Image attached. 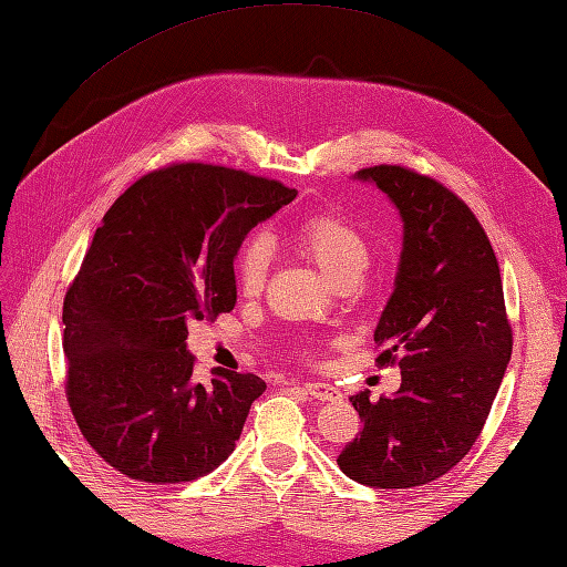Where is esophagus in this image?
<instances>
[{"label": "esophagus", "mask_w": 567, "mask_h": 567, "mask_svg": "<svg viewBox=\"0 0 567 567\" xmlns=\"http://www.w3.org/2000/svg\"><path fill=\"white\" fill-rule=\"evenodd\" d=\"M303 388V393L307 395H311V398H316V400H321V402H328V400H336L340 393L332 385H328V383H303L301 385Z\"/></svg>", "instance_id": "34e87169"}]
</instances>
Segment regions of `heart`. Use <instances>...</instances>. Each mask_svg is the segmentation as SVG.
Here are the masks:
<instances>
[{"mask_svg":"<svg viewBox=\"0 0 567 567\" xmlns=\"http://www.w3.org/2000/svg\"><path fill=\"white\" fill-rule=\"evenodd\" d=\"M292 246L321 270L330 285L359 280L369 268L371 251L367 239L350 225L332 215H316L297 225ZM270 266V246L266 237H251L241 244L235 258V282L244 297H256L266 285Z\"/></svg>","mask_w":567,"mask_h":567,"instance_id":"b5f03b06","label":"heart"}]
</instances>
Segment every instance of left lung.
I'll list each match as a JSON object with an SVG mask.
<instances>
[{"mask_svg": "<svg viewBox=\"0 0 567 567\" xmlns=\"http://www.w3.org/2000/svg\"><path fill=\"white\" fill-rule=\"evenodd\" d=\"M402 217V254L373 340L379 367L398 364L395 395L350 398L364 429L340 470L371 488H412L450 472L482 433L513 354L496 254L467 203L400 165L354 174Z\"/></svg>", "mask_w": 567, "mask_h": 567, "instance_id": "left-lung-1", "label": "left lung"}]
</instances>
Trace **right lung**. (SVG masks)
Wrapping results in <instances>:
<instances>
[{
  "label": "right lung",
  "instance_id": "add662e5",
  "mask_svg": "<svg viewBox=\"0 0 567 567\" xmlns=\"http://www.w3.org/2000/svg\"><path fill=\"white\" fill-rule=\"evenodd\" d=\"M297 198L249 172L177 163L112 203L64 297L66 400L83 439L148 484L206 476L229 457L266 383L194 379L188 321L235 309L244 237Z\"/></svg>",
  "mask_w": 567,
  "mask_h": 567
}]
</instances>
